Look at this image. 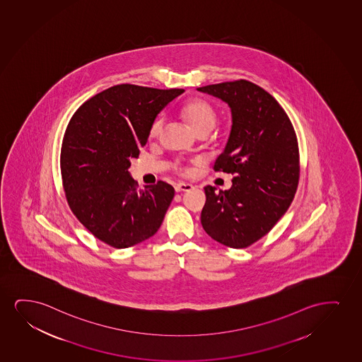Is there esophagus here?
<instances>
[{
    "label": "esophagus",
    "instance_id": "obj_1",
    "mask_svg": "<svg viewBox=\"0 0 362 362\" xmlns=\"http://www.w3.org/2000/svg\"><path fill=\"white\" fill-rule=\"evenodd\" d=\"M194 187L192 184L187 183H179L175 185V192H189V190H192Z\"/></svg>",
    "mask_w": 362,
    "mask_h": 362
}]
</instances>
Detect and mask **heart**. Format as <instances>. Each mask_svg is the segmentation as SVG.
I'll return each mask as SVG.
<instances>
[{
    "label": "heart",
    "instance_id": "1",
    "mask_svg": "<svg viewBox=\"0 0 362 362\" xmlns=\"http://www.w3.org/2000/svg\"><path fill=\"white\" fill-rule=\"evenodd\" d=\"M184 115L187 117L190 127H193L197 132H204V130L211 132L217 122L216 110L211 104L202 99H197L187 104L184 108ZM163 124H165V117H157L151 127V136H157L162 130Z\"/></svg>",
    "mask_w": 362,
    "mask_h": 362
}]
</instances>
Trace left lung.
<instances>
[{"label":"left lung","instance_id":"1","mask_svg":"<svg viewBox=\"0 0 362 362\" xmlns=\"http://www.w3.org/2000/svg\"><path fill=\"white\" fill-rule=\"evenodd\" d=\"M228 104L230 136L215 170L233 174L232 187H205L202 225L230 248H245L272 230L296 194L300 160L296 134L276 99L245 80L197 88Z\"/></svg>","mask_w":362,"mask_h":362}]
</instances>
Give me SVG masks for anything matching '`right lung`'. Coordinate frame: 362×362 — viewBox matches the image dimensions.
Listing matches in <instances>:
<instances>
[{
  "label": "right lung",
  "mask_w": 362,
  "mask_h": 362,
  "mask_svg": "<svg viewBox=\"0 0 362 362\" xmlns=\"http://www.w3.org/2000/svg\"><path fill=\"white\" fill-rule=\"evenodd\" d=\"M182 93L114 86L82 104L67 125L60 167L69 206L94 237L114 248L155 235L173 200V187L162 180L137 192L129 167L157 115Z\"/></svg>",
  "instance_id": "right-lung-1"
}]
</instances>
